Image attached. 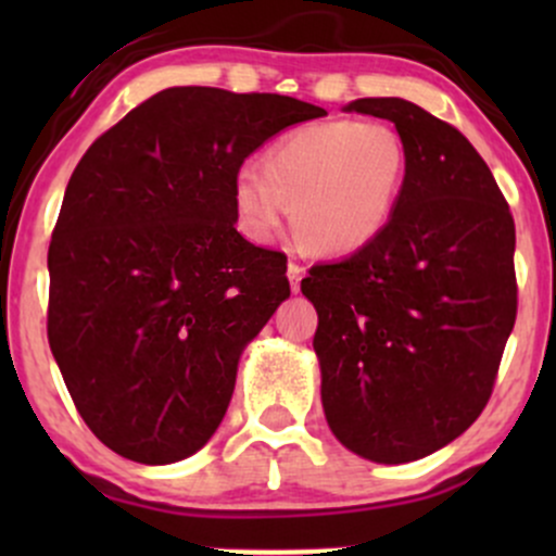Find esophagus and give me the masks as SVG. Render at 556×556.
I'll use <instances>...</instances> for the list:
<instances>
[{
	"mask_svg": "<svg viewBox=\"0 0 556 556\" xmlns=\"http://www.w3.org/2000/svg\"><path fill=\"white\" fill-rule=\"evenodd\" d=\"M303 266L298 264V261H290V264H287V277H290V285H292V290H300V279H303Z\"/></svg>",
	"mask_w": 556,
	"mask_h": 556,
	"instance_id": "1",
	"label": "esophagus"
}]
</instances>
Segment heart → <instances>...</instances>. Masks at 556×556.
Returning <instances> with one entry per match:
<instances>
[{"instance_id": "heart-1", "label": "heart", "mask_w": 556, "mask_h": 556, "mask_svg": "<svg viewBox=\"0 0 556 556\" xmlns=\"http://www.w3.org/2000/svg\"><path fill=\"white\" fill-rule=\"evenodd\" d=\"M405 177L407 149L392 125L329 119L279 138L264 167H238L232 206L242 232L258 242L274 238L292 206L311 251L344 256L384 232Z\"/></svg>"}]
</instances>
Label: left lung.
Wrapping results in <instances>:
<instances>
[{
	"mask_svg": "<svg viewBox=\"0 0 556 556\" xmlns=\"http://www.w3.org/2000/svg\"><path fill=\"white\" fill-rule=\"evenodd\" d=\"M350 112L394 123L407 177L384 232L300 282L329 429L355 455L410 463L481 416L518 316L515 222L457 127L405 99Z\"/></svg>",
	"mask_w": 556,
	"mask_h": 556,
	"instance_id": "1",
	"label": "left lung"
}]
</instances>
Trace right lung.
<instances>
[{
	"label": "right lung",
	"instance_id": "add662e5",
	"mask_svg": "<svg viewBox=\"0 0 556 556\" xmlns=\"http://www.w3.org/2000/svg\"><path fill=\"white\" fill-rule=\"evenodd\" d=\"M324 114L180 86L83 154L49 242L47 334L80 418L117 455L177 463L222 424L242 348L290 295L285 253L235 229V172Z\"/></svg>",
	"mask_w": 556,
	"mask_h": 556
}]
</instances>
